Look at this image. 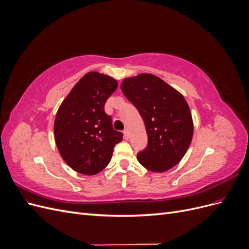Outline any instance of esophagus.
I'll return each mask as SVG.
<instances>
[{
	"label": "esophagus",
	"mask_w": 249,
	"mask_h": 249,
	"mask_svg": "<svg viewBox=\"0 0 249 249\" xmlns=\"http://www.w3.org/2000/svg\"><path fill=\"white\" fill-rule=\"evenodd\" d=\"M124 137L125 140H129V138H130L129 131H127V130H124Z\"/></svg>",
	"instance_id": "34e87169"
}]
</instances>
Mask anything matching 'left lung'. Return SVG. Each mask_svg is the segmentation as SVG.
<instances>
[{
    "label": "left lung",
    "mask_w": 249,
    "mask_h": 249,
    "mask_svg": "<svg viewBox=\"0 0 249 249\" xmlns=\"http://www.w3.org/2000/svg\"><path fill=\"white\" fill-rule=\"evenodd\" d=\"M122 91L139 111L148 143L137 160L153 172H164L183 159L193 136V120L185 97L152 73L123 81Z\"/></svg>",
    "instance_id": "1"
}]
</instances>
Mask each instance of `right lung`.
Here are the masks:
<instances>
[{
    "label": "right lung",
    "mask_w": 249,
    "mask_h": 249,
    "mask_svg": "<svg viewBox=\"0 0 249 249\" xmlns=\"http://www.w3.org/2000/svg\"><path fill=\"white\" fill-rule=\"evenodd\" d=\"M117 86V81L107 74L87 72L57 111L56 145L65 163L82 175L102 171L111 161L115 144L123 140V133L113 129L111 116L104 110Z\"/></svg>",
    "instance_id": "add662e5"
}]
</instances>
